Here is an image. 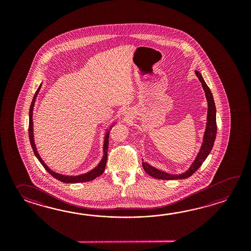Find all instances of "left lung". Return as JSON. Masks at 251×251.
Returning <instances> with one entry per match:
<instances>
[{
    "mask_svg": "<svg viewBox=\"0 0 251 251\" xmlns=\"http://www.w3.org/2000/svg\"><path fill=\"white\" fill-rule=\"evenodd\" d=\"M196 75L198 76V79L200 80L202 87H203L205 98L207 100V118H206V126L205 131L203 133V143L201 145V148L199 150L197 157L193 161L192 164L188 168L187 171L180 173V174H170L166 171H160L154 168L153 166L150 165L149 163L143 161V168L144 171L149 174L150 176H153L158 179H165V180H171V179H182L187 178L188 176H192L193 174L198 171L199 167L202 165L203 161L207 158L209 153L213 149L214 140L216 137V132H217V125H216V107L213 100V94L210 91L208 86L205 83L203 80L202 75L196 71Z\"/></svg>",
    "mask_w": 251,
    "mask_h": 251,
    "instance_id": "left-lung-1",
    "label": "left lung"
}]
</instances>
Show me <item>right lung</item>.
<instances>
[{
  "instance_id": "add662e5",
  "label": "right lung",
  "mask_w": 251,
  "mask_h": 251,
  "mask_svg": "<svg viewBox=\"0 0 251 251\" xmlns=\"http://www.w3.org/2000/svg\"><path fill=\"white\" fill-rule=\"evenodd\" d=\"M41 86H42V83L39 85L38 90H37L36 93H35V95L33 97L32 102H31L30 108H29L28 136H29V141H30V144H31V147H32L34 154L36 155V157H37L38 160L40 161V163L42 164L43 167L46 169V171H48L49 174H51L54 178L58 179V180H60L61 182H64V183H80V182L91 181V180L95 179L97 176H100L102 173L104 172V171H105V167H106V163H107L109 131H110V129L113 127V126L117 124V122H114V123L110 126V127L107 129V131H106L105 137H104V144H103V157H102L101 160L100 161V163H99L94 169H92L91 171H88V172L83 173V174L77 175V176H68V175H63V174H60V173H57V172H54V171H52V170L45 163V161L41 159L40 155L38 154L37 147H36V144H35V140H34V133H33V109H34L35 102H36V99H37V97H38V92H39L40 89H41Z\"/></svg>"
}]
</instances>
